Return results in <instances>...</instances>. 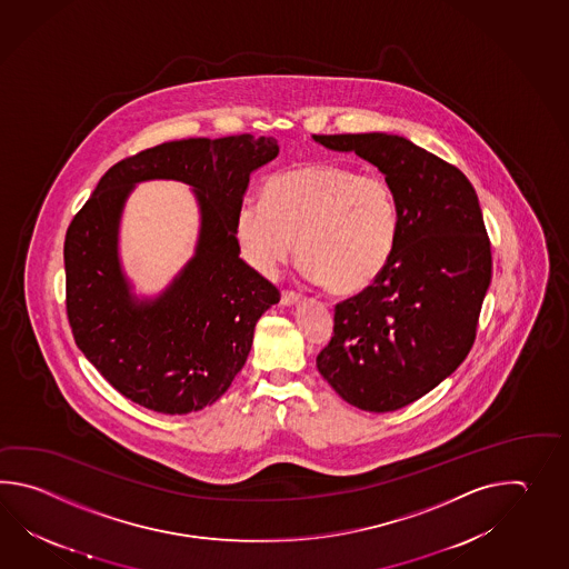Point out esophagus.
I'll return each mask as SVG.
<instances>
[{"mask_svg":"<svg viewBox=\"0 0 569 569\" xmlns=\"http://www.w3.org/2000/svg\"><path fill=\"white\" fill-rule=\"evenodd\" d=\"M301 301V297L295 292V290H282V297H280V302L284 305V307H290V305H297V302Z\"/></svg>","mask_w":569,"mask_h":569,"instance_id":"esophagus-1","label":"esophagus"}]
</instances>
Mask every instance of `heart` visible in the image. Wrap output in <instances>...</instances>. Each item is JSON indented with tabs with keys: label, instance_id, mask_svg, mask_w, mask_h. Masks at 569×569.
<instances>
[{
	"label": "heart",
	"instance_id": "1",
	"mask_svg": "<svg viewBox=\"0 0 569 569\" xmlns=\"http://www.w3.org/2000/svg\"><path fill=\"white\" fill-rule=\"evenodd\" d=\"M399 236V207L382 177L329 162L270 177L262 206L243 203L236 238L248 262L274 274L295 250L309 279L333 295L368 289L388 267Z\"/></svg>",
	"mask_w": 569,
	"mask_h": 569
}]
</instances>
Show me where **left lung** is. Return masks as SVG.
<instances>
[{
	"instance_id": "obj_1",
	"label": "left lung",
	"mask_w": 569,
	"mask_h": 569,
	"mask_svg": "<svg viewBox=\"0 0 569 569\" xmlns=\"http://www.w3.org/2000/svg\"><path fill=\"white\" fill-rule=\"evenodd\" d=\"M385 174L399 236L385 272L336 305L317 370L341 399L390 412L421 399L470 353L492 279L490 240L466 174L392 133L313 136Z\"/></svg>"
}]
</instances>
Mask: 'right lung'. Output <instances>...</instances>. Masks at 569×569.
<instances>
[{
	"label": "right lung",
	"instance_id": "obj_1",
	"mask_svg": "<svg viewBox=\"0 0 569 569\" xmlns=\"http://www.w3.org/2000/svg\"><path fill=\"white\" fill-rule=\"evenodd\" d=\"M279 154L252 133L164 142L101 177L64 238L67 317L74 343L126 399L150 411H201L230 388L262 313L280 292L240 258L236 216L252 170ZM194 187L202 231L194 258L157 300L129 292L117 256L120 211L136 181Z\"/></svg>",
	"mask_w": 569,
	"mask_h": 569
}]
</instances>
